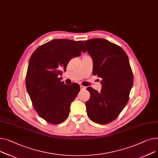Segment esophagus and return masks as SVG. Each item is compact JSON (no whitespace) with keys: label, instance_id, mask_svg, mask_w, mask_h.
Returning a JSON list of instances; mask_svg holds the SVG:
<instances>
[{"label":"esophagus","instance_id":"1","mask_svg":"<svg viewBox=\"0 0 158 158\" xmlns=\"http://www.w3.org/2000/svg\"><path fill=\"white\" fill-rule=\"evenodd\" d=\"M80 89H81V90H85L86 89V87L83 86V85H80Z\"/></svg>","mask_w":158,"mask_h":158}]
</instances>
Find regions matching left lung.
<instances>
[{"mask_svg": "<svg viewBox=\"0 0 158 158\" xmlns=\"http://www.w3.org/2000/svg\"><path fill=\"white\" fill-rule=\"evenodd\" d=\"M92 59L93 74L101 78L100 92L89 87L86 101L88 117L105 124L115 120L126 105L133 84V75L127 54L118 45L101 38L84 41Z\"/></svg>", "mask_w": 158, "mask_h": 158, "instance_id": "obj_1", "label": "left lung"}]
</instances>
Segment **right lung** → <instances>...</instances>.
<instances>
[{"label":"right lung","mask_w":158,"mask_h":158,"mask_svg":"<svg viewBox=\"0 0 158 158\" xmlns=\"http://www.w3.org/2000/svg\"><path fill=\"white\" fill-rule=\"evenodd\" d=\"M81 52H86L83 41L57 39L39 46L30 58L27 90L37 113L50 124H60L67 118L71 102L80 90L78 83L64 84L60 75L69 61Z\"/></svg>","instance_id":"obj_1"}]
</instances>
